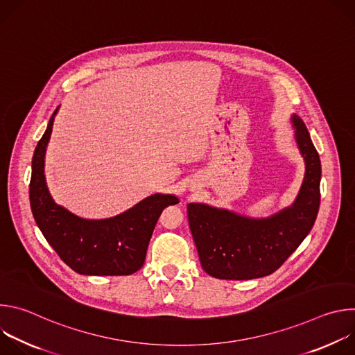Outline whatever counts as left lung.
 Returning <instances> with one entry per match:
<instances>
[{
	"mask_svg": "<svg viewBox=\"0 0 355 355\" xmlns=\"http://www.w3.org/2000/svg\"><path fill=\"white\" fill-rule=\"evenodd\" d=\"M295 137L306 173L293 205L268 219H248L204 204L187 207L202 268L219 279H252L277 271L315 225L322 166L303 121L293 115Z\"/></svg>",
	"mask_w": 355,
	"mask_h": 355,
	"instance_id": "left-lung-1",
	"label": "left lung"
}]
</instances>
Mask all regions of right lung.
I'll use <instances>...</instances> for the list:
<instances>
[{"mask_svg":"<svg viewBox=\"0 0 355 355\" xmlns=\"http://www.w3.org/2000/svg\"><path fill=\"white\" fill-rule=\"evenodd\" d=\"M58 110L37 141L29 184L36 225L59 257L83 275H130L141 268L162 211L178 204L174 195L155 193L129 211L101 220L81 219L55 204L44 180V153Z\"/></svg>","mask_w":355,"mask_h":355,"instance_id":"1","label":"right lung"}]
</instances>
